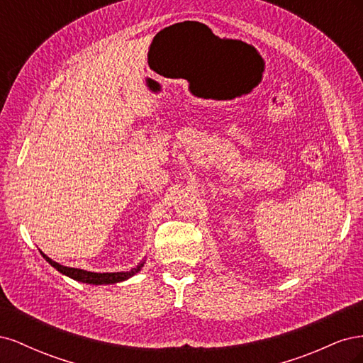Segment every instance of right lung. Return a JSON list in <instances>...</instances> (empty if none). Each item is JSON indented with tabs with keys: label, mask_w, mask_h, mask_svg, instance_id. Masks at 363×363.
<instances>
[{
	"label": "right lung",
	"mask_w": 363,
	"mask_h": 363,
	"mask_svg": "<svg viewBox=\"0 0 363 363\" xmlns=\"http://www.w3.org/2000/svg\"><path fill=\"white\" fill-rule=\"evenodd\" d=\"M40 255L43 256L51 267L56 268L59 272L65 274L77 281H83V283H89V284H113L118 281H124L130 277H133L136 272L140 271V268L144 267L145 262L139 263L136 268H131L130 271H123V272H91V271H84V269H79V268H69V267H63L60 263L51 260L47 255H43L40 251Z\"/></svg>",
	"instance_id": "obj_1"
}]
</instances>
